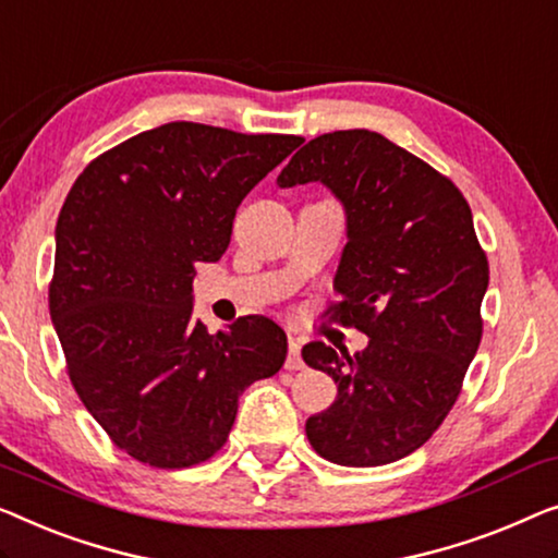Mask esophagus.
I'll return each mask as SVG.
<instances>
[{"mask_svg":"<svg viewBox=\"0 0 558 558\" xmlns=\"http://www.w3.org/2000/svg\"><path fill=\"white\" fill-rule=\"evenodd\" d=\"M302 344L304 339L296 335H289V354H287V369H302L304 360H302Z\"/></svg>","mask_w":558,"mask_h":558,"instance_id":"1","label":"esophagus"}]
</instances>
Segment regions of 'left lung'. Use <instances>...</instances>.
Wrapping results in <instances>:
<instances>
[{"mask_svg": "<svg viewBox=\"0 0 558 558\" xmlns=\"http://www.w3.org/2000/svg\"><path fill=\"white\" fill-rule=\"evenodd\" d=\"M322 181L342 201L347 246L329 322L369 337L350 357L325 342L302 357L337 383L306 438L337 465L373 468L430 440L456 405L483 335L488 259L458 185L373 131L325 133L277 183Z\"/></svg>", "mask_w": 558, "mask_h": 558, "instance_id": "1", "label": "left lung"}]
</instances>
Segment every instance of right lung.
Masks as SVG:
<instances>
[{
  "label": "right lung",
  "instance_id": "1",
  "mask_svg": "<svg viewBox=\"0 0 558 558\" xmlns=\"http://www.w3.org/2000/svg\"><path fill=\"white\" fill-rule=\"evenodd\" d=\"M166 123L93 160L54 231L50 317L70 383L120 450L153 468L219 453L239 395L277 375L287 335L262 314L208 335L193 319L198 262H219L248 191L302 145Z\"/></svg>",
  "mask_w": 558,
  "mask_h": 558
}]
</instances>
